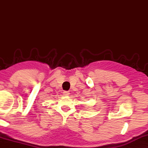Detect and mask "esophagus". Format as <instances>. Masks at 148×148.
<instances>
[{
    "instance_id": "esophagus-1",
    "label": "esophagus",
    "mask_w": 148,
    "mask_h": 148,
    "mask_svg": "<svg viewBox=\"0 0 148 148\" xmlns=\"http://www.w3.org/2000/svg\"><path fill=\"white\" fill-rule=\"evenodd\" d=\"M63 95H65V96H68V95H70V92L69 91H63Z\"/></svg>"
}]
</instances>
